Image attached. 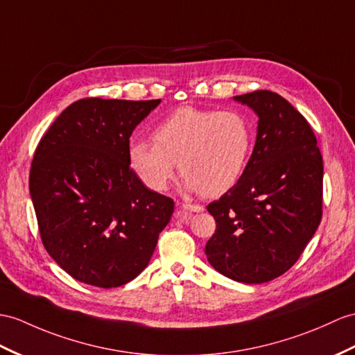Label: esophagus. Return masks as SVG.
<instances>
[{
  "label": "esophagus",
  "instance_id": "esophagus-1",
  "mask_svg": "<svg viewBox=\"0 0 355 355\" xmlns=\"http://www.w3.org/2000/svg\"><path fill=\"white\" fill-rule=\"evenodd\" d=\"M182 209L188 211V212H203V206L200 205H191V203H184L182 205Z\"/></svg>",
  "mask_w": 355,
  "mask_h": 355
}]
</instances>
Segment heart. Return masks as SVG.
I'll use <instances>...</instances> for the list:
<instances>
[{"label":"heart","mask_w":355,"mask_h":355,"mask_svg":"<svg viewBox=\"0 0 355 355\" xmlns=\"http://www.w3.org/2000/svg\"><path fill=\"white\" fill-rule=\"evenodd\" d=\"M153 144L129 146V166L144 187L164 191L182 173L189 193L221 196L243 178L253 150V128L239 111L182 107L155 126Z\"/></svg>","instance_id":"obj_1"}]
</instances>
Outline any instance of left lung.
<instances>
[{"label": "left lung", "instance_id": "obj_1", "mask_svg": "<svg viewBox=\"0 0 355 355\" xmlns=\"http://www.w3.org/2000/svg\"><path fill=\"white\" fill-rule=\"evenodd\" d=\"M233 99L259 117L256 143L239 182L207 205L217 230L205 253L220 274L256 284L286 272L315 235L324 166L312 128L280 94Z\"/></svg>", "mask_w": 355, "mask_h": 355}]
</instances>
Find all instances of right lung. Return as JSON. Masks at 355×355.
Wrapping results in <instances>:
<instances>
[{
  "mask_svg": "<svg viewBox=\"0 0 355 355\" xmlns=\"http://www.w3.org/2000/svg\"><path fill=\"white\" fill-rule=\"evenodd\" d=\"M155 101L80 99L42 137L30 196L42 243L78 282L117 288L148 263L175 203L129 167V137Z\"/></svg>",
  "mask_w": 355,
  "mask_h": 355,
  "instance_id": "obj_1",
  "label": "right lung"
}]
</instances>
